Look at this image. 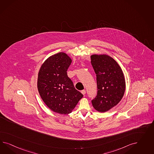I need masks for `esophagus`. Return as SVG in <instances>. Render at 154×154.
I'll return each instance as SVG.
<instances>
[{
    "label": "esophagus",
    "instance_id": "esophagus-1",
    "mask_svg": "<svg viewBox=\"0 0 154 154\" xmlns=\"http://www.w3.org/2000/svg\"><path fill=\"white\" fill-rule=\"evenodd\" d=\"M81 93L82 94L84 95L86 94V91L85 90H82L81 91Z\"/></svg>",
    "mask_w": 154,
    "mask_h": 154
}]
</instances>
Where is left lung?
<instances>
[{"mask_svg": "<svg viewBox=\"0 0 154 154\" xmlns=\"http://www.w3.org/2000/svg\"><path fill=\"white\" fill-rule=\"evenodd\" d=\"M91 63L97 75L98 93L91 101L99 112H106L121 101L126 89L125 79L120 66L106 54H93Z\"/></svg>", "mask_w": 154, "mask_h": 154, "instance_id": "obj_1", "label": "left lung"}]
</instances>
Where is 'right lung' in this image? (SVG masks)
Segmentation results:
<instances>
[{
    "label": "right lung",
    "instance_id": "obj_1",
    "mask_svg": "<svg viewBox=\"0 0 154 154\" xmlns=\"http://www.w3.org/2000/svg\"><path fill=\"white\" fill-rule=\"evenodd\" d=\"M72 61L66 53L59 52L48 57L38 72L37 88L41 97L51 111L61 115L72 112L83 97L67 75Z\"/></svg>",
    "mask_w": 154,
    "mask_h": 154
}]
</instances>
